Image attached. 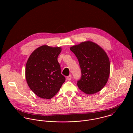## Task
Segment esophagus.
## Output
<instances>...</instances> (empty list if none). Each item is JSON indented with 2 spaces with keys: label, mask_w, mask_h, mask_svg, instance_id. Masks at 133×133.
<instances>
[{
  "label": "esophagus",
  "mask_w": 133,
  "mask_h": 133,
  "mask_svg": "<svg viewBox=\"0 0 133 133\" xmlns=\"http://www.w3.org/2000/svg\"><path fill=\"white\" fill-rule=\"evenodd\" d=\"M67 78V79L68 81H70V80H71V75H69L68 76H67V78Z\"/></svg>",
  "instance_id": "1"
}]
</instances>
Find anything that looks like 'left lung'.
I'll list each match as a JSON object with an SVG mask.
<instances>
[{"instance_id":"8db88e82","label":"left lung","mask_w":133,"mask_h":133,"mask_svg":"<svg viewBox=\"0 0 133 133\" xmlns=\"http://www.w3.org/2000/svg\"><path fill=\"white\" fill-rule=\"evenodd\" d=\"M70 50L77 57L81 69L82 77L77 83L78 88L89 95L101 91L110 74V62L106 52L91 41L72 46Z\"/></svg>"}]
</instances>
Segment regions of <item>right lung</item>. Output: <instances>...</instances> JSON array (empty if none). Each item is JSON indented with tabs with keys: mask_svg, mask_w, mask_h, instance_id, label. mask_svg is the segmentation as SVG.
<instances>
[{
	"mask_svg": "<svg viewBox=\"0 0 133 133\" xmlns=\"http://www.w3.org/2000/svg\"><path fill=\"white\" fill-rule=\"evenodd\" d=\"M61 51V47L43 45L36 49L28 59L25 69L27 84L42 98H52L65 81L57 61Z\"/></svg>",
	"mask_w": 133,
	"mask_h": 133,
	"instance_id": "right-lung-1",
	"label": "right lung"
}]
</instances>
